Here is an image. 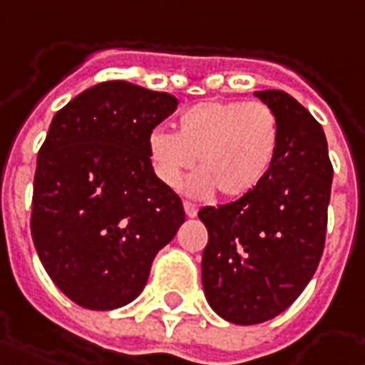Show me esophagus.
Returning <instances> with one entry per match:
<instances>
[{"label": "esophagus", "instance_id": "34e87169", "mask_svg": "<svg viewBox=\"0 0 365 365\" xmlns=\"http://www.w3.org/2000/svg\"><path fill=\"white\" fill-rule=\"evenodd\" d=\"M183 209H185V215L190 218L197 217V205H193L191 201H183Z\"/></svg>", "mask_w": 365, "mask_h": 365}]
</instances>
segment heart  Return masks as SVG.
I'll return each instance as SVG.
<instances>
[{
	"instance_id": "obj_1",
	"label": "heart",
	"mask_w": 365,
	"mask_h": 365,
	"mask_svg": "<svg viewBox=\"0 0 365 365\" xmlns=\"http://www.w3.org/2000/svg\"><path fill=\"white\" fill-rule=\"evenodd\" d=\"M280 128L265 102L207 100L187 108L178 131L155 128L147 148L156 178L172 190L182 187L193 166L199 175L190 190L240 199L263 183L277 160Z\"/></svg>"
}]
</instances>
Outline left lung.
I'll return each instance as SVG.
<instances>
[{
    "label": "left lung",
    "instance_id": "left-lung-1",
    "mask_svg": "<svg viewBox=\"0 0 365 365\" xmlns=\"http://www.w3.org/2000/svg\"><path fill=\"white\" fill-rule=\"evenodd\" d=\"M277 114V160L257 190L220 207H203L209 232L203 290L215 312L255 325L292 306L325 247L333 164L321 123L282 91L255 93Z\"/></svg>",
    "mask_w": 365,
    "mask_h": 365
}]
</instances>
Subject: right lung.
I'll return each mask as SVG.
<instances>
[{
	"label": "right lung",
	"mask_w": 365,
	"mask_h": 365,
	"mask_svg": "<svg viewBox=\"0 0 365 365\" xmlns=\"http://www.w3.org/2000/svg\"><path fill=\"white\" fill-rule=\"evenodd\" d=\"M175 106L168 93L106 81L50 123L34 172L32 242L53 284L86 309L137 298L155 255L185 220L147 148L148 133Z\"/></svg>",
	"instance_id": "1"
}]
</instances>
